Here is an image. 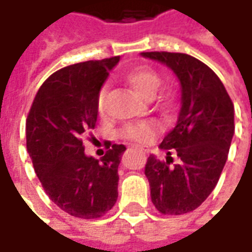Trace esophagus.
I'll return each instance as SVG.
<instances>
[{
	"mask_svg": "<svg viewBox=\"0 0 252 252\" xmlns=\"http://www.w3.org/2000/svg\"><path fill=\"white\" fill-rule=\"evenodd\" d=\"M132 148H135V150H139V151H144V148L137 147V146H132Z\"/></svg>",
	"mask_w": 252,
	"mask_h": 252,
	"instance_id": "obj_1",
	"label": "esophagus"
}]
</instances>
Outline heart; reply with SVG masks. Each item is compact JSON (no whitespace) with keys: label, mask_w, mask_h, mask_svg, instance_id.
<instances>
[{"label":"heart","mask_w":252,"mask_h":252,"mask_svg":"<svg viewBox=\"0 0 252 252\" xmlns=\"http://www.w3.org/2000/svg\"><path fill=\"white\" fill-rule=\"evenodd\" d=\"M126 82L131 86L136 93L146 98L153 97L162 83L160 75L157 70L148 66H136L129 68L124 74ZM105 102H106V89H101L97 95V112L102 116L105 113ZM174 102V93L169 89H163L159 94V104L163 109H169ZM158 132V124L154 121H144L137 124H128L120 131V136L132 143H150Z\"/></svg>","instance_id":"heart-1"}]
</instances>
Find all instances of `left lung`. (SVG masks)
<instances>
[{
	"instance_id": "8db88e82",
	"label": "left lung",
	"mask_w": 252,
	"mask_h": 252,
	"mask_svg": "<svg viewBox=\"0 0 252 252\" xmlns=\"http://www.w3.org/2000/svg\"><path fill=\"white\" fill-rule=\"evenodd\" d=\"M143 57L164 63L178 77L182 88L177 126L159 147L166 160L150 155L144 174L151 201L162 215L194 211L215 189L227 162L235 132L233 104L211 67L181 52H143ZM179 162L174 163L171 153Z\"/></svg>"
}]
</instances>
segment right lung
I'll return each instance as SVG.
<instances>
[{
	"mask_svg": "<svg viewBox=\"0 0 252 252\" xmlns=\"http://www.w3.org/2000/svg\"><path fill=\"white\" fill-rule=\"evenodd\" d=\"M120 57L63 67L43 82L27 117V150L43 189L62 211L99 219L117 200L124 144L102 158L85 155L83 137L97 123V95ZM110 146V143H109Z\"/></svg>",
	"mask_w": 252,
	"mask_h": 252,
	"instance_id": "add662e5",
	"label": "right lung"
}]
</instances>
